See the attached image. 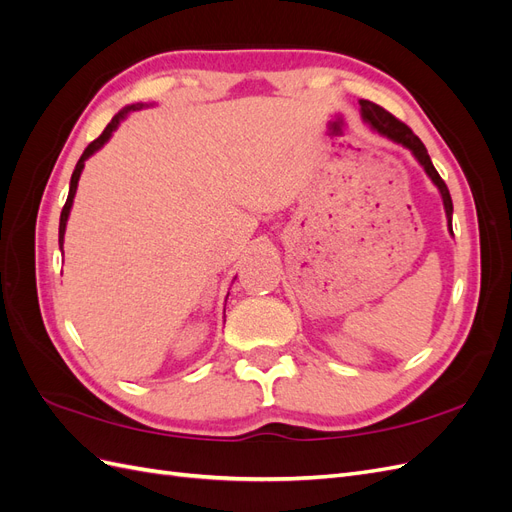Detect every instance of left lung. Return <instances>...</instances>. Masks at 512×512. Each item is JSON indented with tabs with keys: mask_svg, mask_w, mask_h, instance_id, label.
I'll use <instances>...</instances> for the list:
<instances>
[{
	"mask_svg": "<svg viewBox=\"0 0 512 512\" xmlns=\"http://www.w3.org/2000/svg\"><path fill=\"white\" fill-rule=\"evenodd\" d=\"M361 104V117L365 123H369V128L378 132L380 136L389 138V141L406 147L412 156L416 158V162L423 166V170L427 173V177L433 181V185L440 190V196H442V203H444V211H446V220H448V230L453 232V200H451V192H448L446 183L442 181V177L438 175V170L433 168L431 164V158L429 153L425 149V145L421 143V138H418L406 123H401L399 119H395L389 111H384L382 106L369 102V100H359Z\"/></svg>",
	"mask_w": 512,
	"mask_h": 512,
	"instance_id": "obj_1",
	"label": "left lung"
}]
</instances>
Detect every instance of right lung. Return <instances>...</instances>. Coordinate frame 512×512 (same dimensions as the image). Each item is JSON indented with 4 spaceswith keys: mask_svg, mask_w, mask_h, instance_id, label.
I'll return each instance as SVG.
<instances>
[{
    "mask_svg": "<svg viewBox=\"0 0 512 512\" xmlns=\"http://www.w3.org/2000/svg\"><path fill=\"white\" fill-rule=\"evenodd\" d=\"M145 104H130V106H126V108H121V111L111 119V123H108V126L104 128V132L96 138L94 143H89L87 145V149L83 151V156H81V160L76 162V166H74V173H72V179H70V192H68V200H66V205H64V209H61V218H59V250H64V235H66V224H68V218H70V209H72V203H74V194H76V188H79V179H81V173H83V168H85V162L94 156L96 151H100L106 143H108V138L113 136V132L119 128V123L128 117V113H132V111H138V108H143Z\"/></svg>",
    "mask_w": 512,
    "mask_h": 512,
    "instance_id": "add662e5",
    "label": "right lung"
}]
</instances>
